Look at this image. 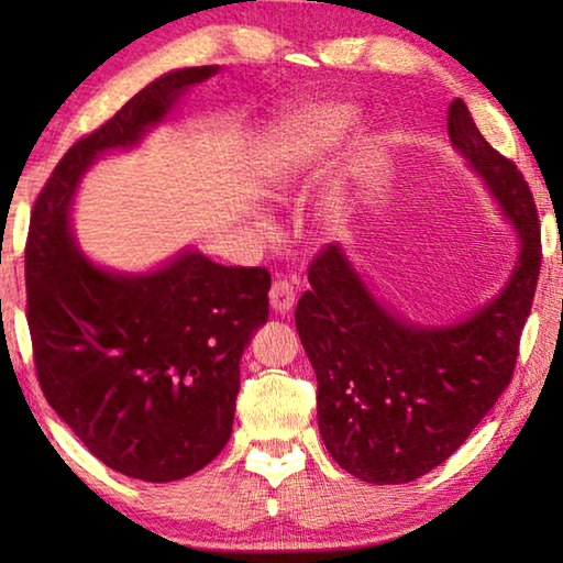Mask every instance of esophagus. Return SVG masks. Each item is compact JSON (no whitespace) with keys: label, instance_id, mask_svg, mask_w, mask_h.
Wrapping results in <instances>:
<instances>
[{"label":"esophagus","instance_id":"34e87169","mask_svg":"<svg viewBox=\"0 0 563 563\" xmlns=\"http://www.w3.org/2000/svg\"><path fill=\"white\" fill-rule=\"evenodd\" d=\"M295 305V285L288 278H278L271 285V308L285 316Z\"/></svg>","mask_w":563,"mask_h":563}]
</instances>
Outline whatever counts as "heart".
I'll use <instances>...</instances> for the list:
<instances>
[{
    "label": "heart",
    "mask_w": 563,
    "mask_h": 563,
    "mask_svg": "<svg viewBox=\"0 0 563 563\" xmlns=\"http://www.w3.org/2000/svg\"><path fill=\"white\" fill-rule=\"evenodd\" d=\"M350 121V111L340 109V107H330V109H316L302 113L292 121L290 133V148L288 154L280 156V178H288L292 174V168H298L302 164V158H308L310 154H316L318 148L328 146L335 141L342 129L347 126Z\"/></svg>",
    "instance_id": "heart-1"
}]
</instances>
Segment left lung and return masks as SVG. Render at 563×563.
<instances>
[{"label": "left lung", "instance_id": "8db88e82", "mask_svg": "<svg viewBox=\"0 0 563 563\" xmlns=\"http://www.w3.org/2000/svg\"><path fill=\"white\" fill-rule=\"evenodd\" d=\"M446 129L519 231L507 288L460 325L412 328L367 292L338 245H325L295 308L318 377L322 442L342 470L369 484H407L460 450L511 383L537 292L541 225L529 184L482 136L462 99L452 101Z\"/></svg>", "mask_w": 563, "mask_h": 563}]
</instances>
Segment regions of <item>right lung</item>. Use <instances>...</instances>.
<instances>
[{
  "instance_id": "right-lung-1",
  "label": "right lung",
  "mask_w": 563,
  "mask_h": 563,
  "mask_svg": "<svg viewBox=\"0 0 563 563\" xmlns=\"http://www.w3.org/2000/svg\"><path fill=\"white\" fill-rule=\"evenodd\" d=\"M216 66L166 74L66 151L36 196L24 247L26 322L46 402L89 452L144 482H176L231 440L241 355L268 320L271 273L184 253L148 275L79 255L69 203L99 154L136 144Z\"/></svg>"
}]
</instances>
